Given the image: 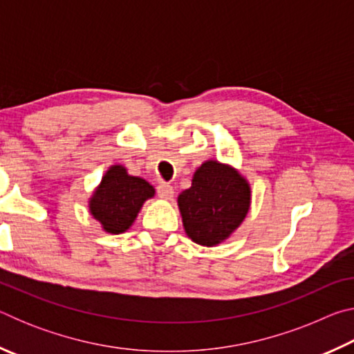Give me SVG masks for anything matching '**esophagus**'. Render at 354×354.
I'll return each instance as SVG.
<instances>
[{"mask_svg": "<svg viewBox=\"0 0 354 354\" xmlns=\"http://www.w3.org/2000/svg\"><path fill=\"white\" fill-rule=\"evenodd\" d=\"M158 195L164 200H170V198H173V195H175V189H173L170 184L160 183L158 185Z\"/></svg>", "mask_w": 354, "mask_h": 354, "instance_id": "obj_1", "label": "esophagus"}]
</instances>
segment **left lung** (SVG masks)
I'll list each match as a JSON object with an SVG mask.
<instances>
[{
    "label": "left lung",
    "mask_w": 354,
    "mask_h": 354,
    "mask_svg": "<svg viewBox=\"0 0 354 354\" xmlns=\"http://www.w3.org/2000/svg\"><path fill=\"white\" fill-rule=\"evenodd\" d=\"M250 206V183L234 167L212 159L195 170L192 185L178 196L185 234L203 247L230 239Z\"/></svg>",
    "instance_id": "8db88e82"
}]
</instances>
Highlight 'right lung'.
I'll use <instances>...</instances> for the list:
<instances>
[{"mask_svg":"<svg viewBox=\"0 0 354 354\" xmlns=\"http://www.w3.org/2000/svg\"><path fill=\"white\" fill-rule=\"evenodd\" d=\"M154 192L151 184L131 176L123 165H111L88 198V212L103 231L122 234L133 226L143 203L153 198Z\"/></svg>","mask_w":354,"mask_h":354,"instance_id":"1","label":"right lung"}]
</instances>
